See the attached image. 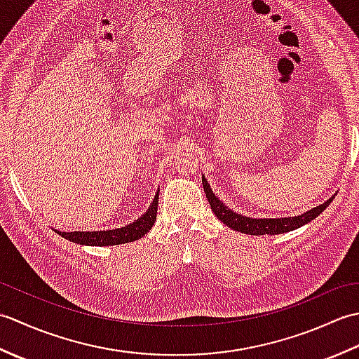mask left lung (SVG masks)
I'll use <instances>...</instances> for the list:
<instances>
[{
	"instance_id": "obj_1",
	"label": "left lung",
	"mask_w": 359,
	"mask_h": 359,
	"mask_svg": "<svg viewBox=\"0 0 359 359\" xmlns=\"http://www.w3.org/2000/svg\"><path fill=\"white\" fill-rule=\"evenodd\" d=\"M202 184H203V191L207 194V199L211 205V210L215 212L216 217L224 222L228 228H231L234 231H239L243 234H255V236H262V234H282L287 231H293L296 228L306 225L311 222L315 217H318L321 212L329 207L333 197L324 203L318 205V207L311 208L299 216H290V217H274V219H253L238 215L233 210H230L226 205L219 199V197L212 193V189L208 184V180L202 175Z\"/></svg>"
}]
</instances>
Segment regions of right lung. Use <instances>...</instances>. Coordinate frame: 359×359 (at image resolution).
I'll return each mask as SVG.
<instances>
[{"mask_svg": "<svg viewBox=\"0 0 359 359\" xmlns=\"http://www.w3.org/2000/svg\"><path fill=\"white\" fill-rule=\"evenodd\" d=\"M158 191L154 196V201L149 205L148 211L144 215L137 219L135 222L129 224L123 228H117V230L109 231H74V233H63L57 231L62 238L69 239L71 242L80 243V245H90V247H104V245H120V243L134 242L137 239L143 238L147 234L152 225L156 222L157 217V205H158Z\"/></svg>", "mask_w": 359, "mask_h": 359, "instance_id": "obj_1", "label": "right lung"}]
</instances>
